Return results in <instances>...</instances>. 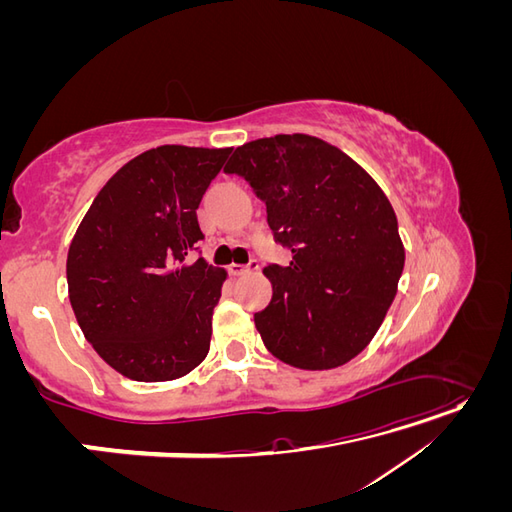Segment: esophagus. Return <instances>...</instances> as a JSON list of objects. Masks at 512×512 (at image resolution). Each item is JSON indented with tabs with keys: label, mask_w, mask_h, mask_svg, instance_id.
<instances>
[{
	"label": "esophagus",
	"mask_w": 512,
	"mask_h": 512,
	"mask_svg": "<svg viewBox=\"0 0 512 512\" xmlns=\"http://www.w3.org/2000/svg\"><path fill=\"white\" fill-rule=\"evenodd\" d=\"M228 271H230V275H235V277L250 275V273L258 271V260H250V262H247V265H237V262H232V265L228 267Z\"/></svg>",
	"instance_id": "1"
}]
</instances>
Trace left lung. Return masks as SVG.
I'll use <instances>...</instances> for the list:
<instances>
[{
    "label": "left lung",
    "instance_id": "8db88e82",
    "mask_svg": "<svg viewBox=\"0 0 512 512\" xmlns=\"http://www.w3.org/2000/svg\"><path fill=\"white\" fill-rule=\"evenodd\" d=\"M265 200L288 267L262 269L273 299L254 314L267 350L299 369L348 363L374 339L397 294L406 250L380 185L342 149L277 134L235 149L224 166Z\"/></svg>",
    "mask_w": 512,
    "mask_h": 512
}]
</instances>
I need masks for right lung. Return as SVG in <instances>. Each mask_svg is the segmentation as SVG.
<instances>
[{
  "label": "right lung",
  "instance_id": "add662e5",
  "mask_svg": "<svg viewBox=\"0 0 512 512\" xmlns=\"http://www.w3.org/2000/svg\"><path fill=\"white\" fill-rule=\"evenodd\" d=\"M232 147L162 145L123 164L70 243L68 294L87 342L121 376L166 382L205 361L228 273L205 258L196 209Z\"/></svg>",
  "mask_w": 512,
  "mask_h": 512
}]
</instances>
